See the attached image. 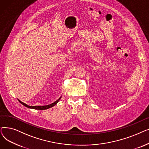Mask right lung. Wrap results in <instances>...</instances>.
Instances as JSON below:
<instances>
[{
    "label": "right lung",
    "mask_w": 149,
    "mask_h": 149,
    "mask_svg": "<svg viewBox=\"0 0 149 149\" xmlns=\"http://www.w3.org/2000/svg\"><path fill=\"white\" fill-rule=\"evenodd\" d=\"M61 98V97H60L56 101H55L54 103H52V104H49V105H48V106H28V105L25 104L24 103L22 102V101H20V100H19V102H20L22 104H23V106H26V107H28V108H31V109H38V110H45V109H49V108L52 107H53L54 106L56 105V104L58 102L59 100H60Z\"/></svg>",
    "instance_id": "add662e5"
}]
</instances>
